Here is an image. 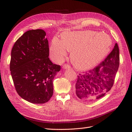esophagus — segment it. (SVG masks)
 I'll list each match as a JSON object with an SVG mask.
<instances>
[{
  "instance_id": "34e87169",
  "label": "esophagus",
  "mask_w": 132,
  "mask_h": 132,
  "mask_svg": "<svg viewBox=\"0 0 132 132\" xmlns=\"http://www.w3.org/2000/svg\"><path fill=\"white\" fill-rule=\"evenodd\" d=\"M63 67L64 69H68V68H70V65H69L68 64H64Z\"/></svg>"
}]
</instances>
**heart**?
Listing matches in <instances>:
<instances>
[{"label": "heart", "mask_w": 132, "mask_h": 132, "mask_svg": "<svg viewBox=\"0 0 132 132\" xmlns=\"http://www.w3.org/2000/svg\"><path fill=\"white\" fill-rule=\"evenodd\" d=\"M112 40L105 33L93 31L65 32L62 39L54 37L50 47L51 57L60 62L71 51L70 58L74 65L80 69L90 68L97 64L109 52Z\"/></svg>", "instance_id": "heart-1"}]
</instances>
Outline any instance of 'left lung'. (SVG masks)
Wrapping results in <instances>:
<instances>
[{
	"label": "left lung",
	"mask_w": 132,
	"mask_h": 132,
	"mask_svg": "<svg viewBox=\"0 0 132 132\" xmlns=\"http://www.w3.org/2000/svg\"><path fill=\"white\" fill-rule=\"evenodd\" d=\"M119 65V51L116 43L111 52L94 69L78 75L75 84L77 96L85 101L103 97L113 86Z\"/></svg>",
	"instance_id": "left-lung-1"
}]
</instances>
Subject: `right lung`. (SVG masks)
<instances>
[{"label":"right lung","mask_w":132,"mask_h":132,"mask_svg":"<svg viewBox=\"0 0 132 132\" xmlns=\"http://www.w3.org/2000/svg\"><path fill=\"white\" fill-rule=\"evenodd\" d=\"M41 29L26 31L12 48L10 70L18 95L29 102L48 101L53 93V80L61 65L49 56L48 41Z\"/></svg>","instance_id":"add662e5"}]
</instances>
